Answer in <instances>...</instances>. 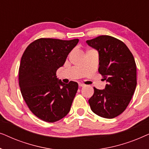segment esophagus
<instances>
[{
	"label": "esophagus",
	"instance_id": "esophagus-1",
	"mask_svg": "<svg viewBox=\"0 0 149 149\" xmlns=\"http://www.w3.org/2000/svg\"><path fill=\"white\" fill-rule=\"evenodd\" d=\"M85 85L83 84V83H79V87H84Z\"/></svg>",
	"mask_w": 149,
	"mask_h": 149
}]
</instances>
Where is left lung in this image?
Returning <instances> with one entry per match:
<instances>
[{
    "label": "left lung",
    "instance_id": "1",
    "mask_svg": "<svg viewBox=\"0 0 149 149\" xmlns=\"http://www.w3.org/2000/svg\"><path fill=\"white\" fill-rule=\"evenodd\" d=\"M86 42L98 52V71L107 82L104 89L94 87L89 104L97 115L113 119L125 111L135 91V60L126 45L113 36H100Z\"/></svg>",
    "mask_w": 149,
    "mask_h": 149
}]
</instances>
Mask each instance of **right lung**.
<instances>
[{
  "label": "right lung",
  "instance_id": "right-lung-1",
  "mask_svg": "<svg viewBox=\"0 0 149 149\" xmlns=\"http://www.w3.org/2000/svg\"><path fill=\"white\" fill-rule=\"evenodd\" d=\"M78 42L77 38H39L24 52L19 69L21 93L30 111L42 121L56 122L70 111L78 83H64L57 78L56 71Z\"/></svg>",
  "mask_w": 149,
  "mask_h": 149
}]
</instances>
